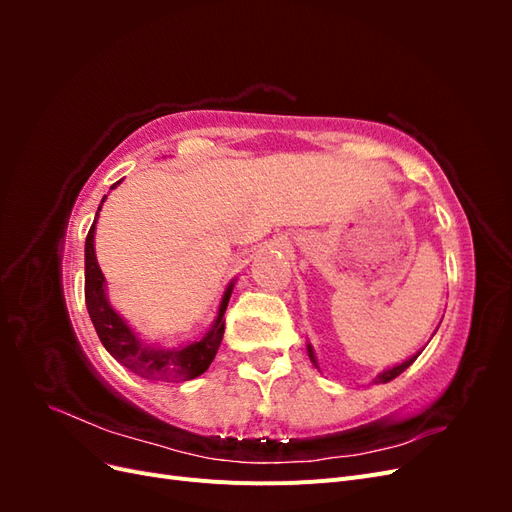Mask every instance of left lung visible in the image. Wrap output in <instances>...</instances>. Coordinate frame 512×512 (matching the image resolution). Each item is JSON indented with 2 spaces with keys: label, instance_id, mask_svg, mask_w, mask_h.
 <instances>
[{
  "label": "left lung",
  "instance_id": "left-lung-1",
  "mask_svg": "<svg viewBox=\"0 0 512 512\" xmlns=\"http://www.w3.org/2000/svg\"><path fill=\"white\" fill-rule=\"evenodd\" d=\"M307 352H309V359H312V363L316 365V356H314V350H312V346H307ZM416 356L418 354H414V356H410V359L408 361H404V363H401V365H395V367H391V369H386V371H382V374L374 380L376 384H384V382H391L393 378H397L399 374H401V371H406L414 361H416Z\"/></svg>",
  "mask_w": 512,
  "mask_h": 512
}]
</instances>
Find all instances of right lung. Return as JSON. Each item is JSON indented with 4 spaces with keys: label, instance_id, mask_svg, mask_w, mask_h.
Here are the masks:
<instances>
[{
    "label": "right lung",
    "instance_id": "right-lung-1",
    "mask_svg": "<svg viewBox=\"0 0 512 512\" xmlns=\"http://www.w3.org/2000/svg\"><path fill=\"white\" fill-rule=\"evenodd\" d=\"M115 185H119V181ZM115 185H111V188H115ZM100 207H98V213H100ZM98 213H96V220H98ZM96 220L91 224L85 239V303L102 346L111 352L113 359H117L123 367L145 380L185 382L205 374L222 344L224 324H226L224 314L232 294V284L224 292L220 309H218V318H215L213 327L203 337L196 339V342L183 344L177 348L149 346L143 342V339H138L134 335V331L128 327L126 320L115 312L106 299L104 275L98 267L96 250H94Z\"/></svg>",
    "mask_w": 512,
    "mask_h": 512
}]
</instances>
